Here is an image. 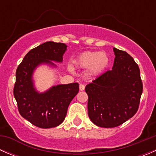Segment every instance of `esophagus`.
<instances>
[{
  "label": "esophagus",
  "instance_id": "1",
  "mask_svg": "<svg viewBox=\"0 0 156 156\" xmlns=\"http://www.w3.org/2000/svg\"><path fill=\"white\" fill-rule=\"evenodd\" d=\"M84 88H85V86H84V84H80V85H79V89H80V90H84Z\"/></svg>",
  "mask_w": 156,
  "mask_h": 156
}]
</instances>
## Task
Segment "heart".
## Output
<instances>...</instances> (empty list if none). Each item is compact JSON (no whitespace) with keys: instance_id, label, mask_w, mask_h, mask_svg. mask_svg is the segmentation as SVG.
Wrapping results in <instances>:
<instances>
[{"instance_id":"obj_1","label":"heart","mask_w":156,"mask_h":156,"mask_svg":"<svg viewBox=\"0 0 156 156\" xmlns=\"http://www.w3.org/2000/svg\"><path fill=\"white\" fill-rule=\"evenodd\" d=\"M109 57L104 51H86L81 53L74 60V64L80 69H87L90 74L97 75L101 73L108 66ZM70 71L72 70L69 67Z\"/></svg>"}]
</instances>
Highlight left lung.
I'll return each instance as SVG.
<instances>
[{"instance_id":"obj_1","label":"left lung","mask_w":156,"mask_h":156,"mask_svg":"<svg viewBox=\"0 0 156 156\" xmlns=\"http://www.w3.org/2000/svg\"><path fill=\"white\" fill-rule=\"evenodd\" d=\"M113 50L112 69L85 87L90 119L106 128L119 126L133 117L143 93L140 72L134 59L127 52L115 48Z\"/></svg>"}]
</instances>
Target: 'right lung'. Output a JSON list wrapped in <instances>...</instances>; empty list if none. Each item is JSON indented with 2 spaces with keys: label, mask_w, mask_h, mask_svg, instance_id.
Masks as SVG:
<instances>
[{
  "label": "right lung",
  "mask_w": 156,
  "mask_h": 156,
  "mask_svg": "<svg viewBox=\"0 0 156 156\" xmlns=\"http://www.w3.org/2000/svg\"><path fill=\"white\" fill-rule=\"evenodd\" d=\"M66 48L63 43L45 42L30 50L16 69L13 95L19 112L36 127L51 128L60 125L79 90L78 83L53 86L44 93L37 92L34 86L32 75L35 69L41 64L55 67L52 61L62 62Z\"/></svg>",
  "instance_id": "add662e5"
}]
</instances>
